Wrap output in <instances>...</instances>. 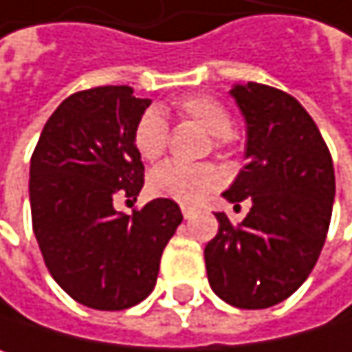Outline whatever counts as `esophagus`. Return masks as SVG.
Here are the masks:
<instances>
[{"instance_id": "1", "label": "esophagus", "mask_w": 352, "mask_h": 352, "mask_svg": "<svg viewBox=\"0 0 352 352\" xmlns=\"http://www.w3.org/2000/svg\"><path fill=\"white\" fill-rule=\"evenodd\" d=\"M182 212H184V217H186V219H192L196 210H194V208H190V206H182Z\"/></svg>"}]
</instances>
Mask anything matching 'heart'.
Instances as JSON below:
<instances>
[{"mask_svg": "<svg viewBox=\"0 0 352 352\" xmlns=\"http://www.w3.org/2000/svg\"><path fill=\"white\" fill-rule=\"evenodd\" d=\"M184 119H192L212 135L214 148H227L235 142L231 129V115L227 107L212 94H188L177 102ZM170 127L158 107L146 109L133 125V148L144 160H156L168 146ZM223 184V173L210 162L186 164L179 160H166L154 166L148 175V190L156 198H168L184 204H196L212 194Z\"/></svg>", "mask_w": 352, "mask_h": 352, "instance_id": "1", "label": "heart"}]
</instances>
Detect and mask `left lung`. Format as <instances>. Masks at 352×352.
<instances>
[{"mask_svg": "<svg viewBox=\"0 0 352 352\" xmlns=\"http://www.w3.org/2000/svg\"><path fill=\"white\" fill-rule=\"evenodd\" d=\"M248 123V164L223 194L250 214L204 250L212 291L233 307L266 309L291 297L314 270L332 219L330 150L301 102L285 90L248 82L231 90Z\"/></svg>", "mask_w": 352, "mask_h": 352, "instance_id": "left-lung-1", "label": "left lung"}]
</instances>
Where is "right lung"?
Instances as JSON below:
<instances>
[{"mask_svg": "<svg viewBox=\"0 0 352 352\" xmlns=\"http://www.w3.org/2000/svg\"><path fill=\"white\" fill-rule=\"evenodd\" d=\"M148 98L131 86H96L69 94L49 117L30 158L32 231L55 283L78 303L119 311L144 301L160 256L184 214L156 198L131 214L117 198L144 186L133 125Z\"/></svg>", "mask_w": 352, "mask_h": 352, "instance_id": "obj_1", "label": "right lung"}]
</instances>
